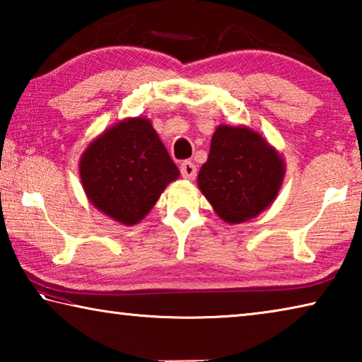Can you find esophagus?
Segmentation results:
<instances>
[{
	"label": "esophagus",
	"mask_w": 362,
	"mask_h": 362,
	"mask_svg": "<svg viewBox=\"0 0 362 362\" xmlns=\"http://www.w3.org/2000/svg\"><path fill=\"white\" fill-rule=\"evenodd\" d=\"M180 173H182L183 179L193 180L194 177H196V166H194L192 161H183L180 164Z\"/></svg>",
	"instance_id": "esophagus-1"
}]
</instances>
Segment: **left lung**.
Instances as JSON below:
<instances>
[{
	"instance_id": "8db88e82",
	"label": "left lung",
	"mask_w": 362,
	"mask_h": 362,
	"mask_svg": "<svg viewBox=\"0 0 362 362\" xmlns=\"http://www.w3.org/2000/svg\"><path fill=\"white\" fill-rule=\"evenodd\" d=\"M284 175V158L262 134L220 124L199 169L198 187L220 218L243 223L272 206Z\"/></svg>"
}]
</instances>
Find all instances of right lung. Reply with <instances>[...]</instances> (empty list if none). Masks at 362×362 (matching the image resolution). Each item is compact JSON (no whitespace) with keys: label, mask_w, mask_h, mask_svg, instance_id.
Segmentation results:
<instances>
[{"label":"right lung","mask_w":362,"mask_h":362,"mask_svg":"<svg viewBox=\"0 0 362 362\" xmlns=\"http://www.w3.org/2000/svg\"><path fill=\"white\" fill-rule=\"evenodd\" d=\"M179 175L151 121L144 116L108 127L79 158V177L89 203L127 226L139 223Z\"/></svg>","instance_id":"1"}]
</instances>
